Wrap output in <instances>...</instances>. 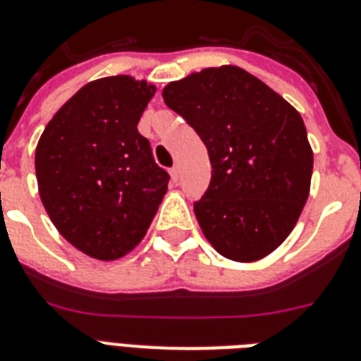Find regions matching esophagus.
Segmentation results:
<instances>
[{"label": "esophagus", "mask_w": 361, "mask_h": 361, "mask_svg": "<svg viewBox=\"0 0 361 361\" xmlns=\"http://www.w3.org/2000/svg\"><path fill=\"white\" fill-rule=\"evenodd\" d=\"M171 181L174 183V185L180 181V169H178V166L171 169Z\"/></svg>", "instance_id": "34e87169"}]
</instances>
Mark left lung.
<instances>
[{"label":"left lung","mask_w":361,"mask_h":361,"mask_svg":"<svg viewBox=\"0 0 361 361\" xmlns=\"http://www.w3.org/2000/svg\"><path fill=\"white\" fill-rule=\"evenodd\" d=\"M161 95L207 147L213 178L195 214L209 244L235 262L268 257L310 195L314 152L301 114L238 66L190 73Z\"/></svg>","instance_id":"8db88e82"}]
</instances>
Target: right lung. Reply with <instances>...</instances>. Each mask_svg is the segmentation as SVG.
I'll return each instance as SVG.
<instances>
[{
	"label": "right lung",
	"instance_id": "right-lung-1",
	"mask_svg": "<svg viewBox=\"0 0 361 361\" xmlns=\"http://www.w3.org/2000/svg\"><path fill=\"white\" fill-rule=\"evenodd\" d=\"M156 86L130 75L82 86L36 145L38 192L71 246L97 260L128 255L147 235L169 189L137 123Z\"/></svg>",
	"mask_w": 361,
	"mask_h": 361
}]
</instances>
